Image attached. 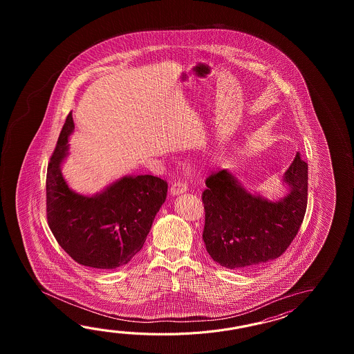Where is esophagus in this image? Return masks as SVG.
Wrapping results in <instances>:
<instances>
[{
    "mask_svg": "<svg viewBox=\"0 0 354 354\" xmlns=\"http://www.w3.org/2000/svg\"><path fill=\"white\" fill-rule=\"evenodd\" d=\"M186 191H187V185L185 182H180V180L174 182L172 187H171V194L172 195H180V194H183Z\"/></svg>",
    "mask_w": 354,
    "mask_h": 354,
    "instance_id": "34e87169",
    "label": "esophagus"
}]
</instances>
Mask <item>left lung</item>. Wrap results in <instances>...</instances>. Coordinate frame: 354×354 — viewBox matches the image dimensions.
<instances>
[{
	"label": "left lung",
	"instance_id": "obj_1",
	"mask_svg": "<svg viewBox=\"0 0 354 354\" xmlns=\"http://www.w3.org/2000/svg\"><path fill=\"white\" fill-rule=\"evenodd\" d=\"M290 194L276 203L247 192L226 169L206 178L203 239L211 258L236 270L267 263L299 233L308 206V163L296 154L285 174Z\"/></svg>",
	"mask_w": 354,
	"mask_h": 354
}]
</instances>
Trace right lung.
Returning <instances> with one entry per match:
<instances>
[{
  "label": "right lung",
  "instance_id": "add662e5",
  "mask_svg": "<svg viewBox=\"0 0 354 354\" xmlns=\"http://www.w3.org/2000/svg\"><path fill=\"white\" fill-rule=\"evenodd\" d=\"M73 129L69 113L46 171L48 224L58 244L77 263L113 270L143 248L153 220L166 201L168 185L144 174L122 177L98 195L75 194L60 172Z\"/></svg>",
  "mask_w": 354,
  "mask_h": 354
}]
</instances>
